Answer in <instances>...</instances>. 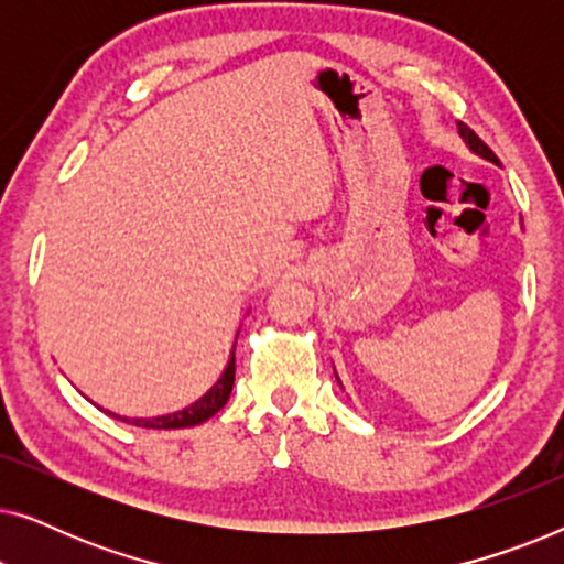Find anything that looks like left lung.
<instances>
[{"mask_svg": "<svg viewBox=\"0 0 564 564\" xmlns=\"http://www.w3.org/2000/svg\"><path fill=\"white\" fill-rule=\"evenodd\" d=\"M457 126H459L462 141H465V143L469 145V151H473L475 156H480V159H485V161H490V164H498V166H500V161H498L496 153H492V151L488 149V145H485V143L480 141V138H477V135L473 133V130H469V128L465 126V122H457ZM334 375H336V369H334ZM336 382L341 384V380H338V375H336ZM341 388H344V384H341Z\"/></svg>", "mask_w": 564, "mask_h": 564, "instance_id": "left-lung-1", "label": "left lung"}]
</instances>
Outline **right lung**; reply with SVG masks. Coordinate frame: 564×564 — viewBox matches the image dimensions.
<instances>
[{
	"instance_id": "1",
	"label": "right lung",
	"mask_w": 564,
	"mask_h": 564,
	"mask_svg": "<svg viewBox=\"0 0 564 564\" xmlns=\"http://www.w3.org/2000/svg\"><path fill=\"white\" fill-rule=\"evenodd\" d=\"M234 349H236V344H234ZM234 349H230V359H228L226 369H223V375L218 377V382H215L203 398H197L195 403L182 408V411H174V413H166V415H153V419H128V415H118V413H110V411H105V413H110V415H115V419L133 423V426H141V429H189V426H197V423H205L207 419H213V415L228 403L230 390H234V380H236V354H234Z\"/></svg>"
}]
</instances>
